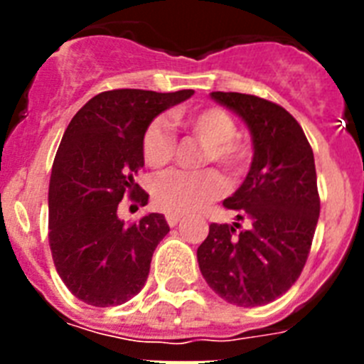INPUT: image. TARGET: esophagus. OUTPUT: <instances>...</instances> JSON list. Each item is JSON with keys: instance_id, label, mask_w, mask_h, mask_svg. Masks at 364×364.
<instances>
[{"instance_id": "1", "label": "esophagus", "mask_w": 364, "mask_h": 364, "mask_svg": "<svg viewBox=\"0 0 364 364\" xmlns=\"http://www.w3.org/2000/svg\"><path fill=\"white\" fill-rule=\"evenodd\" d=\"M180 218H182V215H178V213H171V211H169V213H166V220H167V224H169V226H171V228L178 224Z\"/></svg>"}]
</instances>
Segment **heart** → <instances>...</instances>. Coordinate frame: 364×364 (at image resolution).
Returning <instances> with one entry per match:
<instances>
[{
	"label": "heart",
	"instance_id": "b5f03b06",
	"mask_svg": "<svg viewBox=\"0 0 364 364\" xmlns=\"http://www.w3.org/2000/svg\"><path fill=\"white\" fill-rule=\"evenodd\" d=\"M175 120L204 146L200 166H218L230 176L242 173L250 159V144L237 136V124L220 107L193 112H176ZM176 140L166 120H153L142 136L144 162L156 171L166 169L175 159ZM224 191V180L215 169L198 173H173L160 178L153 188L154 204L171 213H191L213 202Z\"/></svg>",
	"mask_w": 364,
	"mask_h": 364
}]
</instances>
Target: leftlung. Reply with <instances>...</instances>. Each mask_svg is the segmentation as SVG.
Segmentation results:
<instances>
[{"mask_svg":"<svg viewBox=\"0 0 364 364\" xmlns=\"http://www.w3.org/2000/svg\"><path fill=\"white\" fill-rule=\"evenodd\" d=\"M237 112L253 140L252 167L242 186L224 200L237 220L211 224L198 246L202 277L237 306H262L290 290L310 253L321 200L314 151L306 134L281 105L240 92H211Z\"/></svg>","mask_w":364,"mask_h":364,"instance_id":"1","label":"left lung"}]
</instances>
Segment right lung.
<instances>
[{"instance_id": "1", "label": "right lung", "mask_w": 364, "mask_h": 364, "mask_svg": "<svg viewBox=\"0 0 364 364\" xmlns=\"http://www.w3.org/2000/svg\"><path fill=\"white\" fill-rule=\"evenodd\" d=\"M193 92H100L67 125L50 173L49 244L58 275L80 301L118 306L146 284L154 247L169 226L160 213L125 226L118 204L125 197L147 204L149 195L134 184L144 167V133Z\"/></svg>"}]
</instances>
